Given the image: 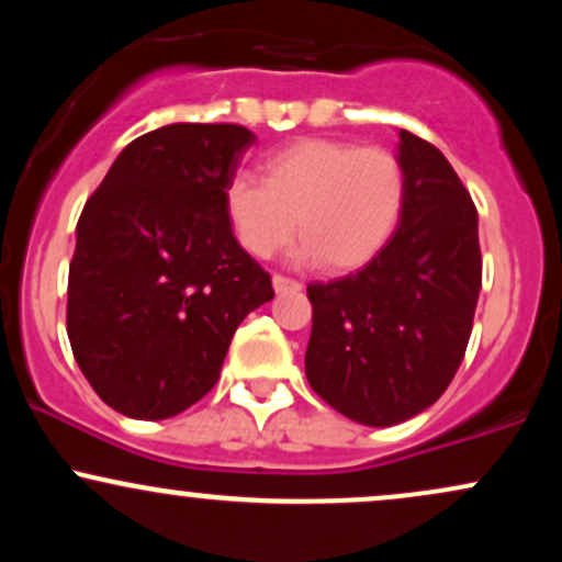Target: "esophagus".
I'll use <instances>...</instances> for the list:
<instances>
[{"instance_id": "34e87169", "label": "esophagus", "mask_w": 562, "mask_h": 562, "mask_svg": "<svg viewBox=\"0 0 562 562\" xmlns=\"http://www.w3.org/2000/svg\"><path fill=\"white\" fill-rule=\"evenodd\" d=\"M272 285H274L277 293H288V290H290V293H299V290L303 288L299 280H290V277H282V274L272 277Z\"/></svg>"}]
</instances>
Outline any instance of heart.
<instances>
[{
    "mask_svg": "<svg viewBox=\"0 0 562 562\" xmlns=\"http://www.w3.org/2000/svg\"><path fill=\"white\" fill-rule=\"evenodd\" d=\"M404 166L383 147L335 139H301L263 164V182L237 173L224 190V209L237 240L256 259H269L290 237L299 263H327L353 272L391 240L404 211Z\"/></svg>",
    "mask_w": 562,
    "mask_h": 562,
    "instance_id": "obj_1",
    "label": "heart"
}]
</instances>
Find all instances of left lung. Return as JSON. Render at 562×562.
<instances>
[{
    "label": "left lung",
    "instance_id": "8db88e82",
    "mask_svg": "<svg viewBox=\"0 0 562 562\" xmlns=\"http://www.w3.org/2000/svg\"><path fill=\"white\" fill-rule=\"evenodd\" d=\"M404 211L357 274L308 285V385L348 420L389 428L438 402L460 370L481 293L479 211L438 147L406 128Z\"/></svg>",
    "mask_w": 562,
    "mask_h": 562
}]
</instances>
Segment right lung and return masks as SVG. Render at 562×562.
Segmentation results:
<instances>
[{
	"label": "right lung",
	"mask_w": 562,
	"mask_h": 562,
	"mask_svg": "<svg viewBox=\"0 0 562 562\" xmlns=\"http://www.w3.org/2000/svg\"><path fill=\"white\" fill-rule=\"evenodd\" d=\"M254 142L235 124L160 126L128 142L83 205L68 338L83 378L121 415L166 420L200 402L237 325L274 299L224 209Z\"/></svg>",
	"instance_id": "right-lung-1"
}]
</instances>
